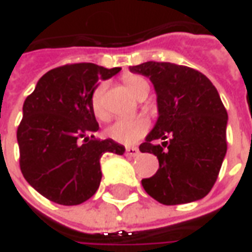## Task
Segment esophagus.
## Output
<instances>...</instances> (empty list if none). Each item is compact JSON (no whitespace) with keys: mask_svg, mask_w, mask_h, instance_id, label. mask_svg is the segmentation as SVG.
<instances>
[{"mask_svg":"<svg viewBox=\"0 0 252 252\" xmlns=\"http://www.w3.org/2000/svg\"><path fill=\"white\" fill-rule=\"evenodd\" d=\"M126 154L128 157H136V155H139V150L136 147H126Z\"/></svg>","mask_w":252,"mask_h":252,"instance_id":"1","label":"esophagus"}]
</instances>
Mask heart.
Masks as SVG:
<instances>
[{"label": "heart", "instance_id": "b5f03b06", "mask_svg": "<svg viewBox=\"0 0 252 252\" xmlns=\"http://www.w3.org/2000/svg\"><path fill=\"white\" fill-rule=\"evenodd\" d=\"M123 81L135 97L137 98H142L144 95L147 97L150 92V83L144 77L137 74H126L123 77ZM105 92H106V83L101 82L94 88L90 95V108L94 117L99 121L109 120V112L105 104ZM148 129H150V123L144 117H136L131 120L123 119V120H117L106 129V136L117 143L131 146L146 136Z\"/></svg>", "mask_w": 252, "mask_h": 252}]
</instances>
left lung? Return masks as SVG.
<instances>
[{
	"label": "left lung",
	"mask_w": 252,
	"mask_h": 252,
	"mask_svg": "<svg viewBox=\"0 0 252 252\" xmlns=\"http://www.w3.org/2000/svg\"><path fill=\"white\" fill-rule=\"evenodd\" d=\"M129 70L150 78L158 95V121L139 150L154 154L159 169L142 180L143 188L163 205L205 197L227 153L228 115L216 88L202 72L174 63L151 61Z\"/></svg>",
	"instance_id": "8db88e82"
}]
</instances>
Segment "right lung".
Listing matches in <instances>:
<instances>
[{
  "instance_id": "add662e5",
  "label": "right lung",
  "mask_w": 252,
  "mask_h": 252,
  "mask_svg": "<svg viewBox=\"0 0 252 252\" xmlns=\"http://www.w3.org/2000/svg\"><path fill=\"white\" fill-rule=\"evenodd\" d=\"M119 71L120 67L94 63L64 64L46 72L24 101L17 128L20 169L52 202L78 205L89 200L101 182V157L126 151L112 139L94 137L99 126L90 108L98 79Z\"/></svg>"
}]
</instances>
